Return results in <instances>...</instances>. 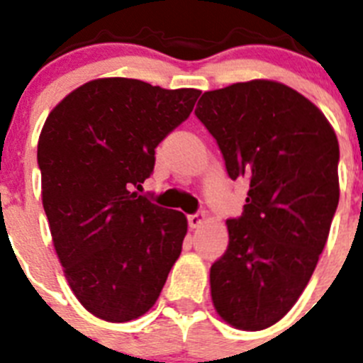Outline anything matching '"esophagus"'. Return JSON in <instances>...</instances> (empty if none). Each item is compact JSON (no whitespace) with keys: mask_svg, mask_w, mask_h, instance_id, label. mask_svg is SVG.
Returning a JSON list of instances; mask_svg holds the SVG:
<instances>
[{"mask_svg":"<svg viewBox=\"0 0 363 363\" xmlns=\"http://www.w3.org/2000/svg\"><path fill=\"white\" fill-rule=\"evenodd\" d=\"M204 218H206L204 211H197V213L188 215V224H189V228H199V226H201V224H202V222H204Z\"/></svg>","mask_w":363,"mask_h":363,"instance_id":"1","label":"esophagus"}]
</instances>
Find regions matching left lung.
Wrapping results in <instances>:
<instances>
[{"instance_id": "obj_1", "label": "left lung", "mask_w": 363, "mask_h": 363, "mask_svg": "<svg viewBox=\"0 0 363 363\" xmlns=\"http://www.w3.org/2000/svg\"><path fill=\"white\" fill-rule=\"evenodd\" d=\"M195 116L230 179H246L242 215L210 271L218 315L237 329L279 322L308 286L328 242L340 188V148L325 116L282 83L255 79L204 92Z\"/></svg>"}]
</instances>
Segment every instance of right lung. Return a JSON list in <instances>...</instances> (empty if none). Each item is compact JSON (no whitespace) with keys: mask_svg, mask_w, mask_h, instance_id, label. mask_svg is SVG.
Instances as JSON below:
<instances>
[{"mask_svg":"<svg viewBox=\"0 0 363 363\" xmlns=\"http://www.w3.org/2000/svg\"><path fill=\"white\" fill-rule=\"evenodd\" d=\"M199 96L106 77L76 88L45 121L38 164L52 240L74 295L99 318L145 315L181 255L184 213L135 189Z\"/></svg>","mask_w":363,"mask_h":363,"instance_id":"1","label":"right lung"}]
</instances>
